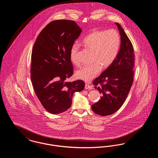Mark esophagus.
<instances>
[{"label": "esophagus", "instance_id": "esophagus-1", "mask_svg": "<svg viewBox=\"0 0 158 158\" xmlns=\"http://www.w3.org/2000/svg\"><path fill=\"white\" fill-rule=\"evenodd\" d=\"M85 88L86 89H93L92 86H90V85H88V84H87V83H86V84H85Z\"/></svg>", "mask_w": 158, "mask_h": 158}]
</instances>
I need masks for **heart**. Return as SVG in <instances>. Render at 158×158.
<instances>
[{"label":"heart","mask_w":158,"mask_h":158,"mask_svg":"<svg viewBox=\"0 0 158 158\" xmlns=\"http://www.w3.org/2000/svg\"><path fill=\"white\" fill-rule=\"evenodd\" d=\"M83 46L91 51L90 62L75 73L76 78L89 82L99 73L101 68H109L117 59L121 45L119 33L115 30L93 31L83 39ZM79 45L74 43L70 49V61L76 66L79 65L77 53Z\"/></svg>","instance_id":"1"}]
</instances>
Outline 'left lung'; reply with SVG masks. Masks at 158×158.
Here are the masks:
<instances>
[{
	"instance_id": "left-lung-1",
	"label": "left lung",
	"mask_w": 158,
	"mask_h": 158,
	"mask_svg": "<svg viewBox=\"0 0 158 158\" xmlns=\"http://www.w3.org/2000/svg\"><path fill=\"white\" fill-rule=\"evenodd\" d=\"M121 35L120 50L117 59L93 84L102 95L101 99L92 105V111L106 116L118 111L124 101L134 81L135 53L131 41L120 25L116 23Z\"/></svg>"
}]
</instances>
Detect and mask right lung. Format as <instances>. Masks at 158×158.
<instances>
[{"instance_id":"1","label":"right lung","mask_w":158,"mask_h":158,"mask_svg":"<svg viewBox=\"0 0 158 158\" xmlns=\"http://www.w3.org/2000/svg\"><path fill=\"white\" fill-rule=\"evenodd\" d=\"M81 32L74 21H53L41 31L33 46L31 82L41 104L51 114L66 111L74 92L85 88L82 80L66 81L73 73L70 49Z\"/></svg>"}]
</instances>
